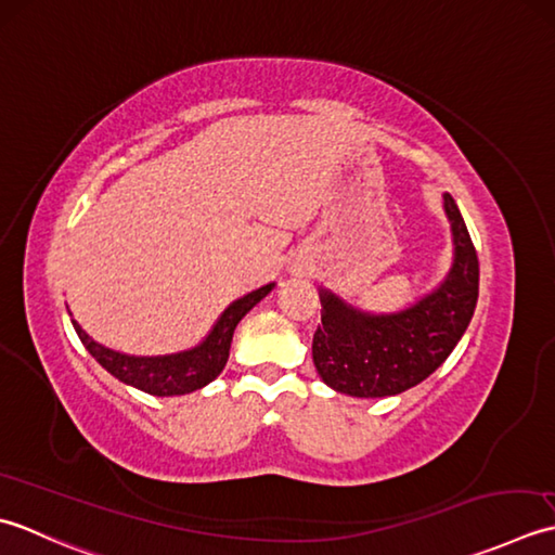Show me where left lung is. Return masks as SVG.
Returning a JSON list of instances; mask_svg holds the SVG:
<instances>
[{
  "mask_svg": "<svg viewBox=\"0 0 555 555\" xmlns=\"http://www.w3.org/2000/svg\"><path fill=\"white\" fill-rule=\"evenodd\" d=\"M452 266L436 289L392 313H371L319 287L321 325L313 364L325 386L352 398H390L443 364L465 335L479 299V258L455 198L443 194Z\"/></svg>",
  "mask_w": 555,
  "mask_h": 555,
  "instance_id": "1",
  "label": "left lung"
}]
</instances>
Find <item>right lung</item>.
<instances>
[{"label": "right lung", "instance_id": "add662e5", "mask_svg": "<svg viewBox=\"0 0 555 555\" xmlns=\"http://www.w3.org/2000/svg\"><path fill=\"white\" fill-rule=\"evenodd\" d=\"M273 287L275 282H270V285H263L244 294L240 299H234L230 307L220 313V319L215 321L210 333L203 337L196 347L184 349V352H175V354H160V357L124 354V352H117V349H109L105 345L95 343L93 337H90L74 319L72 323L78 340L83 343V347L93 354L98 364L105 371H109L112 376L119 378L121 383H127V386H133L149 395H157V398H172V395H186V392L201 390L203 386H208L210 380L220 376L224 364H228L230 359V345H232L236 323H240L258 301L268 297V294L273 292Z\"/></svg>", "mask_w": 555, "mask_h": 555}]
</instances>
